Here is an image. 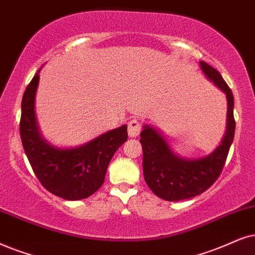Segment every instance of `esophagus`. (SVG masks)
Instances as JSON below:
<instances>
[{
    "label": "esophagus",
    "mask_w": 255,
    "mask_h": 255,
    "mask_svg": "<svg viewBox=\"0 0 255 255\" xmlns=\"http://www.w3.org/2000/svg\"><path fill=\"white\" fill-rule=\"evenodd\" d=\"M141 133V125L137 120H131L129 124H128V135L129 137H136L138 134Z\"/></svg>",
    "instance_id": "1"
}]
</instances>
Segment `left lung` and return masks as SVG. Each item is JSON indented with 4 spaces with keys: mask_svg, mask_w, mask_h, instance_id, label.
<instances>
[{
    "mask_svg": "<svg viewBox=\"0 0 255 255\" xmlns=\"http://www.w3.org/2000/svg\"><path fill=\"white\" fill-rule=\"evenodd\" d=\"M200 67L207 79L227 96V130L220 146L207 156L188 160L174 154L165 137L150 126H144L140 134L144 181L154 194L167 201L191 199L207 191L221 174L234 138L232 90L217 69L204 61L200 62Z\"/></svg>",
    "mask_w": 255,
    "mask_h": 255,
    "instance_id": "left-lung-1",
    "label": "left lung"
}]
</instances>
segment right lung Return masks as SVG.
I'll use <instances>...</instances> for the list:
<instances>
[{"label":"right lung","mask_w":255,"mask_h":255,"mask_svg":"<svg viewBox=\"0 0 255 255\" xmlns=\"http://www.w3.org/2000/svg\"><path fill=\"white\" fill-rule=\"evenodd\" d=\"M35 74L23 94L20 135L25 155L42 186L64 200L86 199L105 181L107 167L127 141V126L109 130L75 148H57L41 136L35 119V94L40 79Z\"/></svg>","instance_id":"1"}]
</instances>
